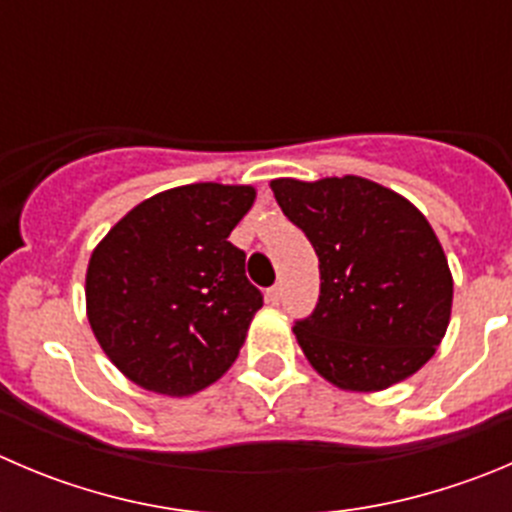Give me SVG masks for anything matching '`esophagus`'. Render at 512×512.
<instances>
[{
    "instance_id": "34e87169",
    "label": "esophagus",
    "mask_w": 512,
    "mask_h": 512,
    "mask_svg": "<svg viewBox=\"0 0 512 512\" xmlns=\"http://www.w3.org/2000/svg\"><path fill=\"white\" fill-rule=\"evenodd\" d=\"M266 296H269L271 304H279L281 296H284V286H281V284H274V286H271L269 294H266Z\"/></svg>"
}]
</instances>
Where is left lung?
<instances>
[{
	"label": "left lung",
	"instance_id": "1",
	"mask_svg": "<svg viewBox=\"0 0 512 512\" xmlns=\"http://www.w3.org/2000/svg\"><path fill=\"white\" fill-rule=\"evenodd\" d=\"M319 256V301L294 334L311 367L352 392L415 374L445 337L452 276L427 218L389 188L344 175L271 183Z\"/></svg>",
	"mask_w": 512,
	"mask_h": 512
}]
</instances>
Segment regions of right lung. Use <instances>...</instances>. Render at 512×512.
<instances>
[{
	"label": "right lung",
	"mask_w": 512,
	"mask_h": 512,
	"mask_svg": "<svg viewBox=\"0 0 512 512\" xmlns=\"http://www.w3.org/2000/svg\"><path fill=\"white\" fill-rule=\"evenodd\" d=\"M253 188L193 183L135 206L87 266V319L115 367L183 397L216 382L264 306L246 253L228 241Z\"/></svg>",
	"instance_id": "add662e5"
}]
</instances>
